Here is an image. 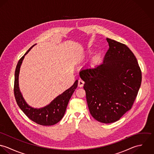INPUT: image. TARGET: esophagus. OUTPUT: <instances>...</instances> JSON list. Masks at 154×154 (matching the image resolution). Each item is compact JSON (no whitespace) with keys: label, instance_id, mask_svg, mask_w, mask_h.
Returning a JSON list of instances; mask_svg holds the SVG:
<instances>
[{"label":"esophagus","instance_id":"obj_1","mask_svg":"<svg viewBox=\"0 0 154 154\" xmlns=\"http://www.w3.org/2000/svg\"><path fill=\"white\" fill-rule=\"evenodd\" d=\"M84 82L81 80V79H79L78 81V85L79 87H82L84 86Z\"/></svg>","mask_w":154,"mask_h":154}]
</instances>
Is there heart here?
I'll return each mask as SVG.
<instances>
[{"instance_id": "obj_1", "label": "heart", "mask_w": 154, "mask_h": 154, "mask_svg": "<svg viewBox=\"0 0 154 154\" xmlns=\"http://www.w3.org/2000/svg\"><path fill=\"white\" fill-rule=\"evenodd\" d=\"M84 56H81V57H80V59H79V60H82L83 59H84ZM100 54H97V55L92 59V62H91L92 65H97V64L100 62Z\"/></svg>"}]
</instances>
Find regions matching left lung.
I'll use <instances>...</instances> for the list:
<instances>
[{"label": "left lung", "instance_id": "left-lung-1", "mask_svg": "<svg viewBox=\"0 0 154 154\" xmlns=\"http://www.w3.org/2000/svg\"><path fill=\"white\" fill-rule=\"evenodd\" d=\"M109 48L103 62L82 70L81 78L89 112L97 121L111 123L131 110L142 81L137 59L125 44L107 38Z\"/></svg>", "mask_w": 154, "mask_h": 154}]
</instances>
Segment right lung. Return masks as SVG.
<instances>
[{
    "mask_svg": "<svg viewBox=\"0 0 154 154\" xmlns=\"http://www.w3.org/2000/svg\"><path fill=\"white\" fill-rule=\"evenodd\" d=\"M34 45L35 44L28 49L18 62L15 72L14 95L19 107L30 120L40 125L51 126L58 123L64 116L69 101L78 87V81L76 80L70 88L57 96L48 105L43 108L34 109L28 105L20 92L18 78L23 58Z\"/></svg>",
    "mask_w": 154,
    "mask_h": 154,
    "instance_id": "add662e5",
    "label": "right lung"
}]
</instances>
